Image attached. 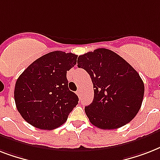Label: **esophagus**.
Wrapping results in <instances>:
<instances>
[{
	"mask_svg": "<svg viewBox=\"0 0 160 160\" xmlns=\"http://www.w3.org/2000/svg\"><path fill=\"white\" fill-rule=\"evenodd\" d=\"M80 92H81V91H80V90H78L77 91H76V94H77V95L80 98L81 97V93H80Z\"/></svg>",
	"mask_w": 160,
	"mask_h": 160,
	"instance_id": "obj_1",
	"label": "esophagus"
}]
</instances>
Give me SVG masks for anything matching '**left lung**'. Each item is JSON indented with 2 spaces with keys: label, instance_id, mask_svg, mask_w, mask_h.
Wrapping results in <instances>:
<instances>
[{
  "label": "left lung",
  "instance_id": "8db88e82",
  "mask_svg": "<svg viewBox=\"0 0 160 160\" xmlns=\"http://www.w3.org/2000/svg\"><path fill=\"white\" fill-rule=\"evenodd\" d=\"M94 87V100L85 111L90 123L102 129L124 126L141 107L144 85L139 73L114 51L99 48L78 57Z\"/></svg>",
  "mask_w": 160,
  "mask_h": 160
}]
</instances>
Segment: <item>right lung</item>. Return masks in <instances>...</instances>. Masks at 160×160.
<instances>
[{
	"label": "right lung",
	"mask_w": 160,
	"mask_h": 160,
	"mask_svg": "<svg viewBox=\"0 0 160 160\" xmlns=\"http://www.w3.org/2000/svg\"><path fill=\"white\" fill-rule=\"evenodd\" d=\"M77 55L52 51L38 58L16 80L14 97L25 120L41 129H56L67 120L79 98L68 87L66 73Z\"/></svg>",
	"instance_id": "obj_1"
}]
</instances>
